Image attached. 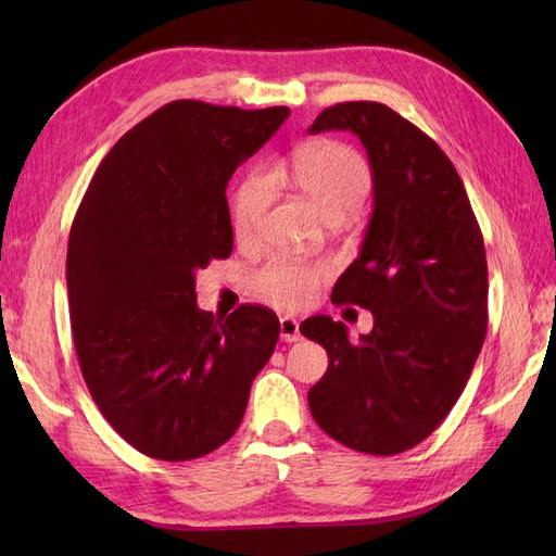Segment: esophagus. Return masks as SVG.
I'll use <instances>...</instances> for the list:
<instances>
[{"mask_svg":"<svg viewBox=\"0 0 556 556\" xmlns=\"http://www.w3.org/2000/svg\"><path fill=\"white\" fill-rule=\"evenodd\" d=\"M280 339H282V341H288V343H294V341H299V339H301V333H299V323H296L294 317H290V315L280 317Z\"/></svg>","mask_w":556,"mask_h":556,"instance_id":"34e87169","label":"esophagus"}]
</instances>
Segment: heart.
<instances>
[{
  "instance_id": "obj_1",
  "label": "heart",
  "mask_w": 556,
  "mask_h": 556,
  "mask_svg": "<svg viewBox=\"0 0 556 556\" xmlns=\"http://www.w3.org/2000/svg\"><path fill=\"white\" fill-rule=\"evenodd\" d=\"M292 180L325 217L348 215L362 206L371 190V166L355 148L336 141L311 143L296 150L290 164L280 169L250 172L233 197V231L241 239L255 233L274 204L278 180ZM327 266L278 257L252 274V292L266 304L285 311H299L313 304L319 285L327 278Z\"/></svg>"
}]
</instances>
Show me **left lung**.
I'll use <instances>...</instances> for the list:
<instances>
[{"instance_id": "8db88e82", "label": "left lung", "mask_w": 556, "mask_h": 556, "mask_svg": "<svg viewBox=\"0 0 556 556\" xmlns=\"http://www.w3.org/2000/svg\"><path fill=\"white\" fill-rule=\"evenodd\" d=\"M327 129L355 131L371 162V223L331 301L371 311L374 331L352 343L343 323L304 319L301 333L329 355L308 406L333 441L390 457L435 431L473 371L486 333L484 241L454 164L406 117L343 102L311 134Z\"/></svg>"}]
</instances>
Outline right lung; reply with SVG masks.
<instances>
[{
	"label": "right lung",
	"instance_id": "obj_1",
	"mask_svg": "<svg viewBox=\"0 0 556 556\" xmlns=\"http://www.w3.org/2000/svg\"><path fill=\"white\" fill-rule=\"evenodd\" d=\"M288 115L169 102L109 150L83 194L66 248L76 357L106 422L148 457L227 443L274 355V311H199L194 271L231 255L227 182Z\"/></svg>",
	"mask_w": 556,
	"mask_h": 556
}]
</instances>
